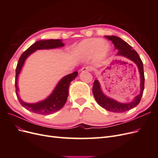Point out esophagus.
<instances>
[{
    "instance_id": "obj_1",
    "label": "esophagus",
    "mask_w": 158,
    "mask_h": 158,
    "mask_svg": "<svg viewBox=\"0 0 158 158\" xmlns=\"http://www.w3.org/2000/svg\"><path fill=\"white\" fill-rule=\"evenodd\" d=\"M82 72H89L90 70H92V68L90 66H84L82 69Z\"/></svg>"
}]
</instances>
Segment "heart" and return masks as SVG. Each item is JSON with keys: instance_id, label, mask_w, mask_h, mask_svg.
I'll use <instances>...</instances> for the list:
<instances>
[{"instance_id": "b5f03b06", "label": "heart", "mask_w": 158, "mask_h": 158, "mask_svg": "<svg viewBox=\"0 0 158 158\" xmlns=\"http://www.w3.org/2000/svg\"><path fill=\"white\" fill-rule=\"evenodd\" d=\"M111 47L106 41L97 38H90L80 42L76 47V52L82 57H89L94 55L97 60H102L106 57Z\"/></svg>"}]
</instances>
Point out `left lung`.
<instances>
[{"label":"left lung","instance_id":"obj_1","mask_svg":"<svg viewBox=\"0 0 158 158\" xmlns=\"http://www.w3.org/2000/svg\"><path fill=\"white\" fill-rule=\"evenodd\" d=\"M106 38L111 41L114 44V48L118 50L117 55L125 56L135 63L138 68V70L140 74V93L135 97L131 103H118L114 100L107 97L105 95L100 88V85L98 81L95 80L94 82L92 92L94 96L98 103L100 106L111 112L114 113H123L132 109L137 106L139 103L144 89V74L143 63L138 55V52L132 49V47L128 45L127 42L123 41L121 38L117 36H106Z\"/></svg>","mask_w":158,"mask_h":158}]
</instances>
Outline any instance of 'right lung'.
I'll use <instances>...</instances> for the list:
<instances>
[{
	"mask_svg": "<svg viewBox=\"0 0 158 158\" xmlns=\"http://www.w3.org/2000/svg\"><path fill=\"white\" fill-rule=\"evenodd\" d=\"M64 44L60 40H49L44 41H38L34 44L31 45L26 51L23 52L19 59L18 63L16 69V78H15V88L16 94L19 102L22 106L30 111L35 113L37 114H50L57 111H59L64 106V104L67 100L69 95V88L70 82L78 75V72H74L73 73L64 76V78L57 84L56 87L53 91L49 97L47 98L44 101L37 103H26L22 102L21 99L19 98L18 94V85L17 80L18 74H20L22 67L23 63L27 59V57L30 55L32 52L37 49H49L57 48L64 46Z\"/></svg>",
	"mask_w": 158,
	"mask_h": 158,
	"instance_id": "right-lung-1",
	"label": "right lung"
}]
</instances>
